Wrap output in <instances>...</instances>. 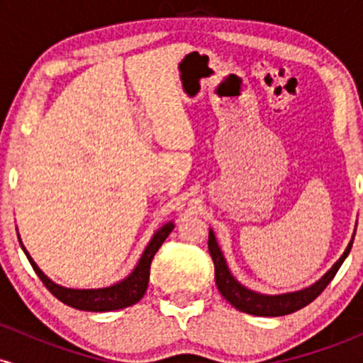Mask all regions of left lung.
<instances>
[{
    "label": "left lung",
    "mask_w": 363,
    "mask_h": 363,
    "mask_svg": "<svg viewBox=\"0 0 363 363\" xmlns=\"http://www.w3.org/2000/svg\"><path fill=\"white\" fill-rule=\"evenodd\" d=\"M353 234L352 240L345 249V252L341 254V257L335 264L331 266V269H328V273L323 278H319L318 281L312 283L311 286L297 290V291H286V294H277V295H268V294H259V291H254L247 286H244L242 283H239L234 278V274L228 269L227 261H225L222 249H220L218 242H216V237L213 230L210 228V234H208V249H210L211 259L215 264V281L218 286L220 294L223 295V298L227 302H230L237 311L245 312V314L252 315H262V318H278V315H286L291 314L295 311H301L302 307L309 306L318 295H320L329 281L335 278V274L338 273L340 266L343 264V261L347 259L352 249Z\"/></svg>",
    "instance_id": "8db88e82"
}]
</instances>
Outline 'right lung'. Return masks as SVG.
I'll use <instances>...</instances> for the list:
<instances>
[{"instance_id": "obj_1", "label": "right lung", "mask_w": 363, "mask_h": 363, "mask_svg": "<svg viewBox=\"0 0 363 363\" xmlns=\"http://www.w3.org/2000/svg\"><path fill=\"white\" fill-rule=\"evenodd\" d=\"M174 222H167L162 225L160 228L153 234L152 239L147 247H145L143 254H141L138 264L135 266L131 273L126 278L114 283V285L102 286V289H68V286L57 285L56 281H52L51 278H48V274H44L43 269L35 264V261L32 259L30 254H28L25 245L20 239L18 228H16V235H18L20 245H22L25 256L30 261L32 268L37 273V277L43 280L54 297L57 301H61L66 306L73 307V309L80 311H90V312H109V311H118L124 309V307L135 306L136 302H140L143 298L145 291L148 289V280H150V266H152V259L155 256V252L160 249V245L164 244V240L167 239L170 232L174 230Z\"/></svg>"}]
</instances>
